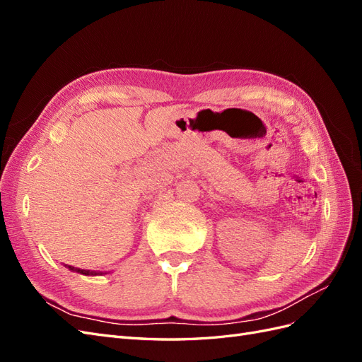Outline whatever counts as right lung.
Masks as SVG:
<instances>
[{"instance_id": "add662e5", "label": "right lung", "mask_w": 362, "mask_h": 362, "mask_svg": "<svg viewBox=\"0 0 362 362\" xmlns=\"http://www.w3.org/2000/svg\"><path fill=\"white\" fill-rule=\"evenodd\" d=\"M69 270H72V272H76V273H81V275H86V276H89V275H103L101 272H90V270H84V269H78V267H72V266H66Z\"/></svg>"}]
</instances>
